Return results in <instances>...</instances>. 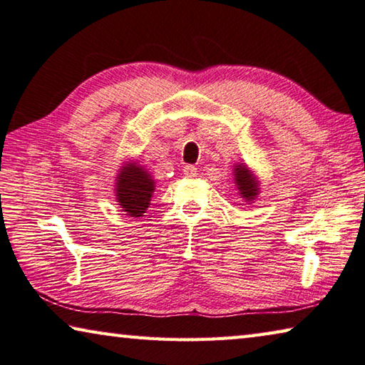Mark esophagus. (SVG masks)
Here are the masks:
<instances>
[{"instance_id": "34e87169", "label": "esophagus", "mask_w": 365, "mask_h": 365, "mask_svg": "<svg viewBox=\"0 0 365 365\" xmlns=\"http://www.w3.org/2000/svg\"><path fill=\"white\" fill-rule=\"evenodd\" d=\"M182 175L186 176V178H195V176H197V168H195V166H192V165L184 166Z\"/></svg>"}]
</instances>
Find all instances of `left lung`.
Instances as JSON below:
<instances>
[{"instance_id":"1","label":"left lung","mask_w":365,"mask_h":365,"mask_svg":"<svg viewBox=\"0 0 365 365\" xmlns=\"http://www.w3.org/2000/svg\"><path fill=\"white\" fill-rule=\"evenodd\" d=\"M232 175H235V184L241 199L246 200L247 204H252L260 194L259 178L246 163H236Z\"/></svg>"}]
</instances>
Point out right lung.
Returning <instances> with one entry per match:
<instances>
[{"mask_svg": "<svg viewBox=\"0 0 365 365\" xmlns=\"http://www.w3.org/2000/svg\"><path fill=\"white\" fill-rule=\"evenodd\" d=\"M115 194L118 205L133 218L143 217L155 192V179L137 160L124 161L116 173Z\"/></svg>", "mask_w": 365, "mask_h": 365, "instance_id": "add662e5", "label": "right lung"}]
</instances>
